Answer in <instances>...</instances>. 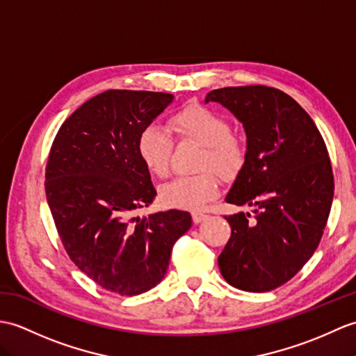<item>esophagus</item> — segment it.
<instances>
[{
    "label": "esophagus",
    "instance_id": "obj_1",
    "mask_svg": "<svg viewBox=\"0 0 356 356\" xmlns=\"http://www.w3.org/2000/svg\"><path fill=\"white\" fill-rule=\"evenodd\" d=\"M206 217V213L204 212H200V211H195V212H193V221L195 222V225H198V222H202Z\"/></svg>",
    "mask_w": 356,
    "mask_h": 356
}]
</instances>
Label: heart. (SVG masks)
I'll list each match as a JSON object with an SVG mask.
<instances>
[{"mask_svg": "<svg viewBox=\"0 0 356 356\" xmlns=\"http://www.w3.org/2000/svg\"><path fill=\"white\" fill-rule=\"evenodd\" d=\"M170 124L181 140H193L204 147L198 168L212 170L221 177H230L241 170L245 161V145L232 135V126L221 113L202 104H188L172 115ZM175 143L158 124L145 127L138 138V154L145 168L156 177L170 171ZM218 194V180L212 172L180 176L159 189L161 202L168 208L195 211Z\"/></svg>", "mask_w": 356, "mask_h": 356, "instance_id": "b5f03b06", "label": "heart"}]
</instances>
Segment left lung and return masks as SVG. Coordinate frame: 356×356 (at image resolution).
Returning <instances> with one entry per match:
<instances>
[{"label": "left lung", "mask_w": 356, "mask_h": 356, "mask_svg": "<svg viewBox=\"0 0 356 356\" xmlns=\"http://www.w3.org/2000/svg\"><path fill=\"white\" fill-rule=\"evenodd\" d=\"M204 102L243 124L245 161L225 200L254 213L225 217L232 234L220 271L239 290L271 291L308 262L323 235L334 197L326 144L303 107L276 88H221Z\"/></svg>", "instance_id": "8db88e82"}]
</instances>
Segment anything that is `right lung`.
Here are the masks:
<instances>
[{
	"label": "right lung",
	"instance_id": "obj_1",
	"mask_svg": "<svg viewBox=\"0 0 356 356\" xmlns=\"http://www.w3.org/2000/svg\"><path fill=\"white\" fill-rule=\"evenodd\" d=\"M175 100L150 90L111 89L90 98L57 131L45 193L71 261L104 290L138 296L163 279L189 212L136 217L156 197L138 138Z\"/></svg>",
	"mask_w": 356,
	"mask_h": 356
}]
</instances>
